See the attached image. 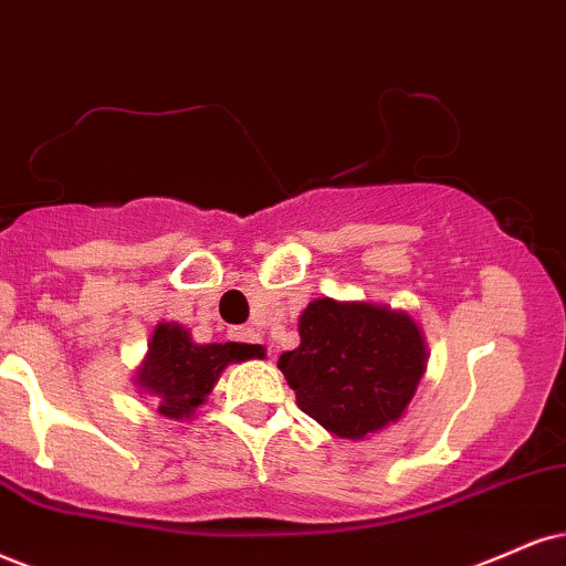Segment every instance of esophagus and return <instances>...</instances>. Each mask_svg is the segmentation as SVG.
I'll return each mask as SVG.
<instances>
[{
    "label": "esophagus",
    "mask_w": 566,
    "mask_h": 566,
    "mask_svg": "<svg viewBox=\"0 0 566 566\" xmlns=\"http://www.w3.org/2000/svg\"><path fill=\"white\" fill-rule=\"evenodd\" d=\"M230 338L241 340V344H264L262 336L254 331V327H233V331H230Z\"/></svg>",
    "instance_id": "esophagus-1"
}]
</instances>
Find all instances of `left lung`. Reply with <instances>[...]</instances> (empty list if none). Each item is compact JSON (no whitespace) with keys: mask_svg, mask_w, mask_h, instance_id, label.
I'll list each match as a JSON object with an SVG mask.
<instances>
[{"mask_svg":"<svg viewBox=\"0 0 566 566\" xmlns=\"http://www.w3.org/2000/svg\"><path fill=\"white\" fill-rule=\"evenodd\" d=\"M298 338L277 367L298 409L348 441L399 420L428 365L420 325L382 304L315 298Z\"/></svg>","mask_w":566,"mask_h":566,"instance_id":"left-lung-1","label":"left lung"}]
</instances>
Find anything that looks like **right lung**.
<instances>
[{
  "mask_svg": "<svg viewBox=\"0 0 566 566\" xmlns=\"http://www.w3.org/2000/svg\"><path fill=\"white\" fill-rule=\"evenodd\" d=\"M262 359L256 344H193L191 333L178 323H159L149 352L136 373L138 388L159 401V415L188 420L212 394L220 373L233 361Z\"/></svg>",
  "mask_w": 566,
  "mask_h": 566,
  "instance_id": "right-lung-1",
  "label": "right lung"
}]
</instances>
